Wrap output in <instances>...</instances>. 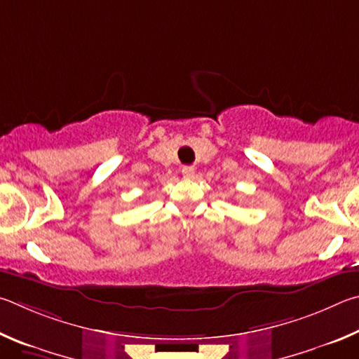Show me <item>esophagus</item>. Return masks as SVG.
<instances>
[{
  "instance_id": "obj_1",
  "label": "esophagus",
  "mask_w": 359,
  "mask_h": 359,
  "mask_svg": "<svg viewBox=\"0 0 359 359\" xmlns=\"http://www.w3.org/2000/svg\"><path fill=\"white\" fill-rule=\"evenodd\" d=\"M181 172H183L184 178L191 180V178H194V175H196V168L191 167V165H186V167H183V170H181Z\"/></svg>"
}]
</instances>
